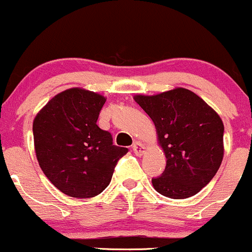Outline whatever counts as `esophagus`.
Here are the masks:
<instances>
[{"instance_id":"esophagus-1","label":"esophagus","mask_w":252,"mask_h":252,"mask_svg":"<svg viewBox=\"0 0 252 252\" xmlns=\"http://www.w3.org/2000/svg\"><path fill=\"white\" fill-rule=\"evenodd\" d=\"M132 151H134V153L136 154V156L141 157L146 153V147L145 145H142V143L137 142L136 141V142L134 143V146H132Z\"/></svg>"}]
</instances>
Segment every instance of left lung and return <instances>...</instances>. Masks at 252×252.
Masks as SVG:
<instances>
[{
  "mask_svg": "<svg viewBox=\"0 0 252 252\" xmlns=\"http://www.w3.org/2000/svg\"><path fill=\"white\" fill-rule=\"evenodd\" d=\"M134 100L156 126L158 142L166 157L162 176L152 179L154 189L182 200L196 195L212 181L223 158V123L202 98L177 87Z\"/></svg>",
  "mask_w": 252,
  "mask_h": 252,
  "instance_id": "1",
  "label": "left lung"
}]
</instances>
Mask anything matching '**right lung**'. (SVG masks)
Wrapping results in <instances>:
<instances>
[{
	"label": "right lung",
	"instance_id": "obj_1",
	"mask_svg": "<svg viewBox=\"0 0 252 252\" xmlns=\"http://www.w3.org/2000/svg\"><path fill=\"white\" fill-rule=\"evenodd\" d=\"M104 95L80 87L56 94L33 121L34 151L39 166L60 191L90 198L103 192L115 166L128 148L112 143L96 124Z\"/></svg>",
	"mask_w": 252,
	"mask_h": 252
}]
</instances>
